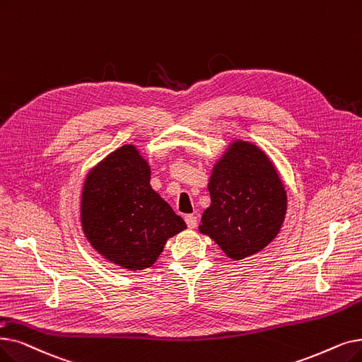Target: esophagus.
<instances>
[{
    "mask_svg": "<svg viewBox=\"0 0 362 362\" xmlns=\"http://www.w3.org/2000/svg\"><path fill=\"white\" fill-rule=\"evenodd\" d=\"M185 222H186L187 228H189V229H195L197 225H198V218H197V216H194V214H186V216H185Z\"/></svg>",
    "mask_w": 362,
    "mask_h": 362,
    "instance_id": "esophagus-1",
    "label": "esophagus"
}]
</instances>
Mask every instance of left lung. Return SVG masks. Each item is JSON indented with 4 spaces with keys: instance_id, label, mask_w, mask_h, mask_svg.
Wrapping results in <instances>:
<instances>
[{
    "instance_id": "obj_1",
    "label": "left lung",
    "mask_w": 362,
    "mask_h": 362,
    "mask_svg": "<svg viewBox=\"0 0 362 362\" xmlns=\"http://www.w3.org/2000/svg\"><path fill=\"white\" fill-rule=\"evenodd\" d=\"M209 191L211 206L199 230L230 259L257 253L279 232L287 195L276 171L257 146L237 142L214 167Z\"/></svg>"
}]
</instances>
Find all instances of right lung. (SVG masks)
Returning <instances> with one entry per match:
<instances>
[{
  "instance_id": "add662e5",
  "label": "right lung",
  "mask_w": 362,
  "mask_h": 362,
  "mask_svg": "<svg viewBox=\"0 0 362 362\" xmlns=\"http://www.w3.org/2000/svg\"><path fill=\"white\" fill-rule=\"evenodd\" d=\"M148 163L124 145L94 168L84 185L81 223L99 253L125 269H145L165 241L186 228L183 218L156 194Z\"/></svg>"
}]
</instances>
